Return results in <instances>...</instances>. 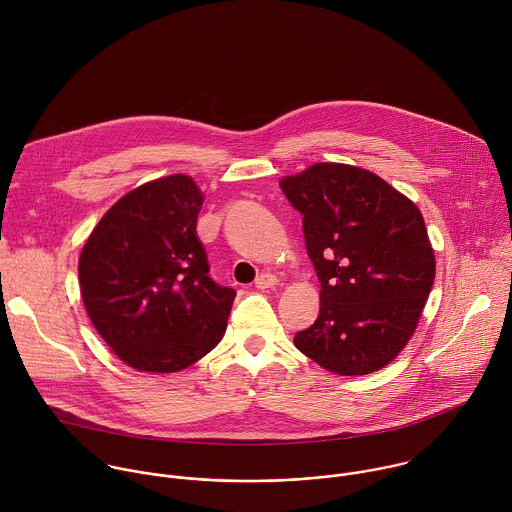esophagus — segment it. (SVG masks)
Masks as SVG:
<instances>
[{"label": "esophagus", "instance_id": "34e87169", "mask_svg": "<svg viewBox=\"0 0 512 512\" xmlns=\"http://www.w3.org/2000/svg\"><path fill=\"white\" fill-rule=\"evenodd\" d=\"M277 285V277L273 273H261L257 279H255V287L257 289H271Z\"/></svg>", "mask_w": 512, "mask_h": 512}]
</instances>
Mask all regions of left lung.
I'll list each match as a JSON object with an SVG mask.
<instances>
[{"mask_svg":"<svg viewBox=\"0 0 512 512\" xmlns=\"http://www.w3.org/2000/svg\"><path fill=\"white\" fill-rule=\"evenodd\" d=\"M281 189L303 215L321 283L319 317L295 347L337 375L383 369L413 337L435 281L419 207L379 175L343 163H315L283 177Z\"/></svg>","mask_w":512,"mask_h":512,"instance_id":"1","label":"left lung"}]
</instances>
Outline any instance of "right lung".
Returning a JSON list of instances; mask_svg holds the SVG:
<instances>
[{
  "instance_id": "obj_1",
  "label": "right lung",
  "mask_w": 512,
  "mask_h": 512,
  "mask_svg": "<svg viewBox=\"0 0 512 512\" xmlns=\"http://www.w3.org/2000/svg\"><path fill=\"white\" fill-rule=\"evenodd\" d=\"M203 195L187 175L143 183L95 225L79 257L85 311L137 371L175 373L223 337L235 291L209 277L197 237Z\"/></svg>"
}]
</instances>
